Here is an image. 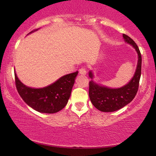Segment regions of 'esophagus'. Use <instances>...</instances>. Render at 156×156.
<instances>
[{
    "label": "esophagus",
    "instance_id": "esophagus-1",
    "mask_svg": "<svg viewBox=\"0 0 156 156\" xmlns=\"http://www.w3.org/2000/svg\"><path fill=\"white\" fill-rule=\"evenodd\" d=\"M80 74H87V69L85 67H82L80 69Z\"/></svg>",
    "mask_w": 156,
    "mask_h": 156
}]
</instances>
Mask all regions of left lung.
Listing matches in <instances>:
<instances>
[{
    "instance_id": "1",
    "label": "left lung",
    "mask_w": 156,
    "mask_h": 156,
    "mask_svg": "<svg viewBox=\"0 0 156 156\" xmlns=\"http://www.w3.org/2000/svg\"><path fill=\"white\" fill-rule=\"evenodd\" d=\"M123 37L125 41L131 44L138 52L137 68L131 82L121 88L110 89L99 86L92 80L89 82V96L91 103L98 110L103 112H115L127 105L134 99L139 87L141 74V54L138 45L131 37L125 34H123ZM89 76L93 77L91 72H89Z\"/></svg>"
}]
</instances>
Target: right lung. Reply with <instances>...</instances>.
Masks as SVG:
<instances>
[{"label":"right lung","mask_w":156,"mask_h":156,"mask_svg":"<svg viewBox=\"0 0 156 156\" xmlns=\"http://www.w3.org/2000/svg\"><path fill=\"white\" fill-rule=\"evenodd\" d=\"M77 74L78 71L68 74L50 86L42 89L26 87L18 80L16 73L15 82L20 97L29 106L40 113L54 114L67 105Z\"/></svg>","instance_id":"obj_1"}]
</instances>
